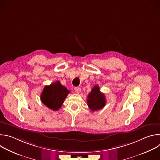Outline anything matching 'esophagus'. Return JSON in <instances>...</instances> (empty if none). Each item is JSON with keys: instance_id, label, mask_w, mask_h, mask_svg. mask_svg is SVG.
Returning a JSON list of instances; mask_svg holds the SVG:
<instances>
[{"instance_id": "esophagus-1", "label": "esophagus", "mask_w": 160, "mask_h": 160, "mask_svg": "<svg viewBox=\"0 0 160 160\" xmlns=\"http://www.w3.org/2000/svg\"><path fill=\"white\" fill-rule=\"evenodd\" d=\"M75 91L77 94H79L81 91V88L80 87H75Z\"/></svg>"}]
</instances>
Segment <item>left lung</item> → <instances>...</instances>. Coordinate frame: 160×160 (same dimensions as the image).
I'll list each match as a JSON object with an SVG mask.
<instances>
[{"label":"left lung","mask_w":160,"mask_h":160,"mask_svg":"<svg viewBox=\"0 0 160 160\" xmlns=\"http://www.w3.org/2000/svg\"><path fill=\"white\" fill-rule=\"evenodd\" d=\"M87 98V105L92 111L99 110L106 104L105 96L101 92L98 85H96L92 88Z\"/></svg>","instance_id":"obj_1"}]
</instances>
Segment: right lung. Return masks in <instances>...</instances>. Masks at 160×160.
Masks as SVG:
<instances>
[{
	"mask_svg": "<svg viewBox=\"0 0 160 160\" xmlns=\"http://www.w3.org/2000/svg\"><path fill=\"white\" fill-rule=\"evenodd\" d=\"M69 93L70 90L62 85L59 81H56L44 87L40 99L42 103L48 108L53 111H58Z\"/></svg>",
	"mask_w": 160,
	"mask_h": 160,
	"instance_id": "obj_1",
	"label": "right lung"
}]
</instances>
